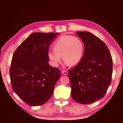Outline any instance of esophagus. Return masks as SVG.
Masks as SVG:
<instances>
[{"label":"esophagus","instance_id":"esophagus-1","mask_svg":"<svg viewBox=\"0 0 123 123\" xmlns=\"http://www.w3.org/2000/svg\"><path fill=\"white\" fill-rule=\"evenodd\" d=\"M62 73L64 75H67L68 74V72L66 71V70H64V71L62 72Z\"/></svg>","mask_w":123,"mask_h":123}]
</instances>
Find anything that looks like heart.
<instances>
[{"instance_id":"b5f03b06","label":"heart","mask_w":123,"mask_h":123,"mask_svg":"<svg viewBox=\"0 0 123 123\" xmlns=\"http://www.w3.org/2000/svg\"><path fill=\"white\" fill-rule=\"evenodd\" d=\"M54 49L49 50L48 57L51 64L57 67L61 61L62 56L64 61L69 65H74L79 63L83 56L85 45L80 38L72 35H64L55 40Z\"/></svg>"}]
</instances>
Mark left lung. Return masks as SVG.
<instances>
[{
    "label": "left lung",
    "mask_w": 123,
    "mask_h": 123,
    "mask_svg": "<svg viewBox=\"0 0 123 123\" xmlns=\"http://www.w3.org/2000/svg\"><path fill=\"white\" fill-rule=\"evenodd\" d=\"M85 43L81 60L68 70L71 95L75 101L88 104L105 96L111 82L112 59L106 45L89 32L77 31Z\"/></svg>",
    "instance_id": "left-lung-1"
}]
</instances>
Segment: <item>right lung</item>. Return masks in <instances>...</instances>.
I'll list each match as a JSON object with an SVG mask.
<instances>
[{"mask_svg": "<svg viewBox=\"0 0 123 123\" xmlns=\"http://www.w3.org/2000/svg\"><path fill=\"white\" fill-rule=\"evenodd\" d=\"M59 34L32 33L13 54L9 70L12 87L28 105H43L53 95L60 71L49 64L48 52L52 40Z\"/></svg>", "mask_w": 123, "mask_h": 123, "instance_id": "add662e5", "label": "right lung"}]
</instances>
